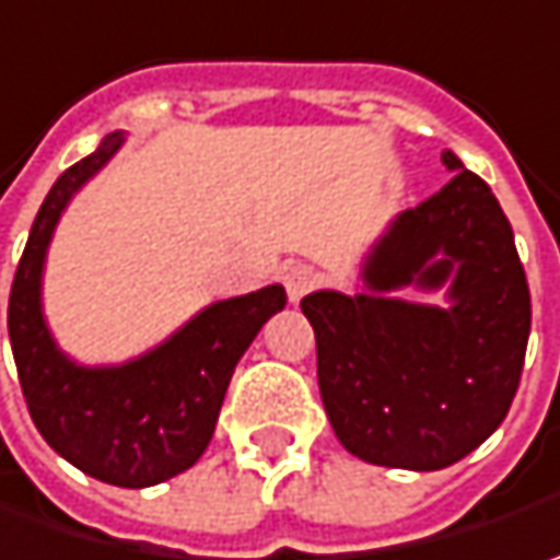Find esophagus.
<instances>
[{"instance_id": "esophagus-1", "label": "esophagus", "mask_w": 560, "mask_h": 560, "mask_svg": "<svg viewBox=\"0 0 560 560\" xmlns=\"http://www.w3.org/2000/svg\"><path fill=\"white\" fill-rule=\"evenodd\" d=\"M284 288H288V298L298 304L301 298H306L316 284H319V272L313 269V266H306V262H294V266H288L284 269Z\"/></svg>"}]
</instances>
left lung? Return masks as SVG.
Here are the masks:
<instances>
[{
	"instance_id": "8db88e82",
	"label": "left lung",
	"mask_w": 560,
	"mask_h": 560,
	"mask_svg": "<svg viewBox=\"0 0 560 560\" xmlns=\"http://www.w3.org/2000/svg\"><path fill=\"white\" fill-rule=\"evenodd\" d=\"M439 194L404 209L373 244L363 294L313 291L328 423L353 457L442 470L479 448L517 395L529 338V284L489 184L451 150ZM401 287L450 288V306L395 299Z\"/></svg>"
}]
</instances>
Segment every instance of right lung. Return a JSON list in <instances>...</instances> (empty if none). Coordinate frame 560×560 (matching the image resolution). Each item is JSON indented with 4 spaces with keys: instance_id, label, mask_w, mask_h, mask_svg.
Returning a JSON list of instances; mask_svg holds the SVG:
<instances>
[{
    "instance_id": "obj_1",
    "label": "right lung",
    "mask_w": 560,
    "mask_h": 560,
    "mask_svg": "<svg viewBox=\"0 0 560 560\" xmlns=\"http://www.w3.org/2000/svg\"><path fill=\"white\" fill-rule=\"evenodd\" d=\"M121 143V131L106 135L46 194L14 272L9 338L24 401L49 448L100 482L147 489L200 460L237 360L288 298L281 284H269L215 301L159 348L118 366H81L65 357L43 316L46 250L68 200Z\"/></svg>"
}]
</instances>
